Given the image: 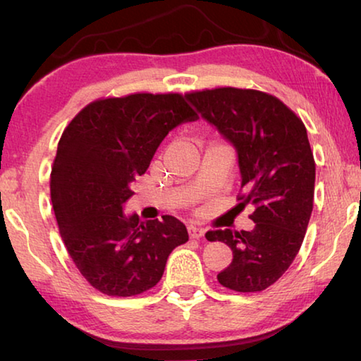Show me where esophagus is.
Instances as JSON below:
<instances>
[{
    "label": "esophagus",
    "instance_id": "1",
    "mask_svg": "<svg viewBox=\"0 0 361 361\" xmlns=\"http://www.w3.org/2000/svg\"><path fill=\"white\" fill-rule=\"evenodd\" d=\"M188 234L191 239H200V237H204L205 234V229L199 228V226H188Z\"/></svg>",
    "mask_w": 361,
    "mask_h": 361
}]
</instances>
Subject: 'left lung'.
<instances>
[{
	"label": "left lung",
	"mask_w": 361,
	"mask_h": 361,
	"mask_svg": "<svg viewBox=\"0 0 361 361\" xmlns=\"http://www.w3.org/2000/svg\"><path fill=\"white\" fill-rule=\"evenodd\" d=\"M186 97L235 148L240 205L255 209L252 231L205 234L232 250L218 282L240 293L266 290L296 258L312 213L315 162L307 130L285 103L259 90L219 87Z\"/></svg>",
	"instance_id": "8db88e82"
}]
</instances>
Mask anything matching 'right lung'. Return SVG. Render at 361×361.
<instances>
[{
  "label": "right lung",
  "mask_w": 361,
  "mask_h": 361,
  "mask_svg": "<svg viewBox=\"0 0 361 361\" xmlns=\"http://www.w3.org/2000/svg\"><path fill=\"white\" fill-rule=\"evenodd\" d=\"M199 116L180 94H132L92 102L63 130L51 172V199L73 262L108 296H135L161 280L169 255L188 242L175 216L126 215L132 183L159 145Z\"/></svg>",
  "instance_id": "add662e5"
}]
</instances>
